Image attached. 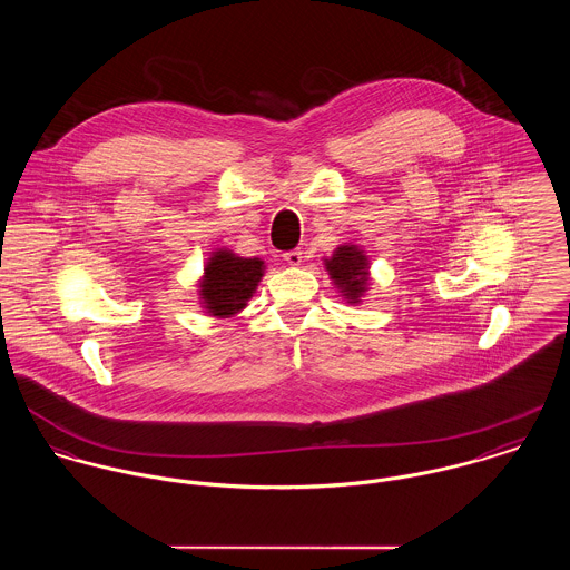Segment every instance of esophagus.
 <instances>
[{
	"mask_svg": "<svg viewBox=\"0 0 570 570\" xmlns=\"http://www.w3.org/2000/svg\"><path fill=\"white\" fill-rule=\"evenodd\" d=\"M283 259L287 261V265H301L303 263V250L296 248V250H289L283 255Z\"/></svg>",
	"mask_w": 570,
	"mask_h": 570,
	"instance_id": "esophagus-1",
	"label": "esophagus"
}]
</instances>
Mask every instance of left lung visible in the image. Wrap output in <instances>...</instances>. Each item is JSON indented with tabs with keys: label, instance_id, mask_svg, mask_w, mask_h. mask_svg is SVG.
<instances>
[{
	"label": "left lung",
	"instance_id": "8db88e82",
	"mask_svg": "<svg viewBox=\"0 0 570 570\" xmlns=\"http://www.w3.org/2000/svg\"><path fill=\"white\" fill-rule=\"evenodd\" d=\"M322 261L340 296L348 305H362L363 296L372 285L370 259L362 248L355 244H342L333 250L331 257H324Z\"/></svg>",
	"mask_w": 570,
	"mask_h": 570
}]
</instances>
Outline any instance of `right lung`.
Returning <instances> with one entry per match:
<instances>
[{
  "mask_svg": "<svg viewBox=\"0 0 570 570\" xmlns=\"http://www.w3.org/2000/svg\"><path fill=\"white\" fill-rule=\"evenodd\" d=\"M265 263L255 257H237L228 248H215L198 281V301L213 317H233L248 307L259 287Z\"/></svg>",
  "mask_w": 570,
  "mask_h": 570,
  "instance_id": "add662e5",
  "label": "right lung"
}]
</instances>
